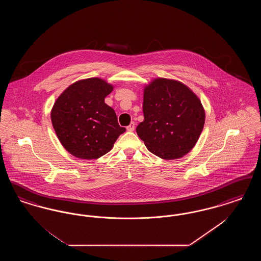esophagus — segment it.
<instances>
[{"label": "esophagus", "mask_w": 261, "mask_h": 261, "mask_svg": "<svg viewBox=\"0 0 261 261\" xmlns=\"http://www.w3.org/2000/svg\"><path fill=\"white\" fill-rule=\"evenodd\" d=\"M127 131H130V132H132V131H134V129H135V123L134 122H131L130 125H128L127 126Z\"/></svg>", "instance_id": "obj_1"}]
</instances>
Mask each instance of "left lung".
I'll use <instances>...</instances> for the list:
<instances>
[{"mask_svg":"<svg viewBox=\"0 0 261 261\" xmlns=\"http://www.w3.org/2000/svg\"><path fill=\"white\" fill-rule=\"evenodd\" d=\"M144 121L138 136L162 160L183 158L197 144L205 120L198 96L184 83L154 78L144 87Z\"/></svg>","mask_w":261,"mask_h":261,"instance_id":"1","label":"left lung"}]
</instances>
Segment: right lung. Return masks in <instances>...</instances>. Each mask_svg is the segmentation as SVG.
<instances>
[{
  "instance_id": "obj_1",
  "label": "right lung",
  "mask_w": 261,
  "mask_h": 261,
  "mask_svg": "<svg viewBox=\"0 0 261 261\" xmlns=\"http://www.w3.org/2000/svg\"><path fill=\"white\" fill-rule=\"evenodd\" d=\"M113 90L106 80L93 77L78 80L55 101L50 120L63 148L75 158L97 160L113 147L126 129L115 112L105 102Z\"/></svg>"
}]
</instances>
